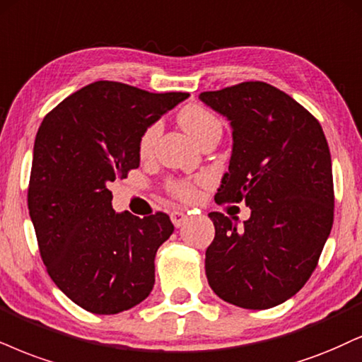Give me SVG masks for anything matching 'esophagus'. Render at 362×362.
Returning a JSON list of instances; mask_svg holds the SVG:
<instances>
[{
	"label": "esophagus",
	"instance_id": "esophagus-1",
	"mask_svg": "<svg viewBox=\"0 0 362 362\" xmlns=\"http://www.w3.org/2000/svg\"><path fill=\"white\" fill-rule=\"evenodd\" d=\"M186 220H188V215H186L185 211H181V209H176V211L171 213V221L174 223V226H177V228H180L181 225H185Z\"/></svg>",
	"mask_w": 362,
	"mask_h": 362
}]
</instances>
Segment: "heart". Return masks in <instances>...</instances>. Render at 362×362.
<instances>
[{"instance_id": "obj_1", "label": "heart", "mask_w": 362, "mask_h": 362, "mask_svg": "<svg viewBox=\"0 0 362 362\" xmlns=\"http://www.w3.org/2000/svg\"><path fill=\"white\" fill-rule=\"evenodd\" d=\"M177 120H180L181 127L185 129L196 142L202 139L204 134L213 131V129H221L220 120H218L215 115L204 109V107L196 104L182 107L180 115H177ZM158 136L159 124H151V126H147L144 129V132H142L139 137V142H137L139 156L146 158V156L151 154ZM169 191H171L173 196H176L177 199H181V202H194V199L198 198V186L189 181L171 182V185H169Z\"/></svg>"}]
</instances>
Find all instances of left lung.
<instances>
[{
    "mask_svg": "<svg viewBox=\"0 0 362 362\" xmlns=\"http://www.w3.org/2000/svg\"><path fill=\"white\" fill-rule=\"evenodd\" d=\"M199 99L233 129L228 173L218 204L252 209L242 228L209 213L215 240L206 250L209 287L228 304L270 309L304 287L334 221L332 160L319 120L265 82H242Z\"/></svg>",
    "mask_w": 362,
    "mask_h": 362,
    "instance_id": "left-lung-1",
    "label": "left lung"
}]
</instances>
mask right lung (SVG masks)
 <instances>
[{
    "label": "right lung",
    "instance_id": "add662e5",
    "mask_svg": "<svg viewBox=\"0 0 362 362\" xmlns=\"http://www.w3.org/2000/svg\"><path fill=\"white\" fill-rule=\"evenodd\" d=\"M99 80L47 114L33 147L28 209L48 275L92 314H119L154 287V257L171 236L166 213L112 209L110 182L139 168L141 134L188 99Z\"/></svg>",
    "mask_w": 362,
    "mask_h": 362
}]
</instances>
